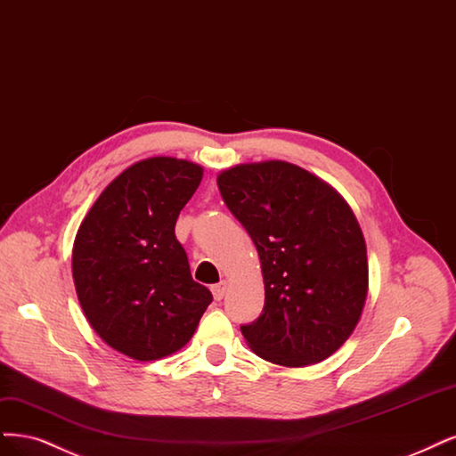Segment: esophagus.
Segmentation results:
<instances>
[{
	"label": "esophagus",
	"mask_w": 456,
	"mask_h": 456,
	"mask_svg": "<svg viewBox=\"0 0 456 456\" xmlns=\"http://www.w3.org/2000/svg\"><path fill=\"white\" fill-rule=\"evenodd\" d=\"M211 292H213L215 300L221 302L223 297H224V292H226V281H221V282H216V285H213V287H211Z\"/></svg>",
	"instance_id": "esophagus-1"
}]
</instances>
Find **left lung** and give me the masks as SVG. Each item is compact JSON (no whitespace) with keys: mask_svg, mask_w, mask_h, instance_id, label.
<instances>
[{"mask_svg":"<svg viewBox=\"0 0 456 456\" xmlns=\"http://www.w3.org/2000/svg\"><path fill=\"white\" fill-rule=\"evenodd\" d=\"M216 184L262 264V315L241 324L248 347L281 366L321 362L347 341L366 302L356 216L332 186L289 162L235 166Z\"/></svg>","mask_w":456,"mask_h":456,"instance_id":"obj_1","label":"left lung"}]
</instances>
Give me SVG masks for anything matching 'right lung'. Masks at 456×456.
<instances>
[{"instance_id": "right-lung-1", "label": "right lung", "mask_w": 456, "mask_h": 456, "mask_svg": "<svg viewBox=\"0 0 456 456\" xmlns=\"http://www.w3.org/2000/svg\"><path fill=\"white\" fill-rule=\"evenodd\" d=\"M201 175L186 160H141L105 188L77 232L71 268L85 315L107 345L141 362L184 347L213 302L175 238Z\"/></svg>"}]
</instances>
